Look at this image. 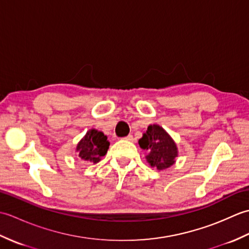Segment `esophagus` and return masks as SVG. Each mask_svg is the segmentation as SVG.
Segmentation results:
<instances>
[{
  "mask_svg": "<svg viewBox=\"0 0 249 249\" xmlns=\"http://www.w3.org/2000/svg\"><path fill=\"white\" fill-rule=\"evenodd\" d=\"M125 140H127V141H134L133 135H128L127 137H125Z\"/></svg>",
  "mask_w": 249,
  "mask_h": 249,
  "instance_id": "esophagus-1",
  "label": "esophagus"
}]
</instances>
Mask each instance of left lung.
<instances>
[{
  "label": "left lung",
  "instance_id": "1",
  "mask_svg": "<svg viewBox=\"0 0 249 249\" xmlns=\"http://www.w3.org/2000/svg\"><path fill=\"white\" fill-rule=\"evenodd\" d=\"M140 147L149 152L146 160L152 167L158 170L169 168L174 163L178 156V149L174 141L162 127L158 125H150L146 133L139 140Z\"/></svg>",
  "mask_w": 249,
  "mask_h": 249
}]
</instances>
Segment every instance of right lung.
Segmentation results:
<instances>
[{
    "label": "right lung",
    "instance_id": "1",
    "mask_svg": "<svg viewBox=\"0 0 249 249\" xmlns=\"http://www.w3.org/2000/svg\"><path fill=\"white\" fill-rule=\"evenodd\" d=\"M109 145L107 136H105L102 131L91 129L78 143L77 152L81 160L96 163L100 160V157L106 155Z\"/></svg>",
    "mask_w": 249,
    "mask_h": 249
}]
</instances>
